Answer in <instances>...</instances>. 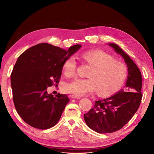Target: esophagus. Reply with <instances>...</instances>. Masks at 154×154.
Masks as SVG:
<instances>
[{"label": "esophagus", "instance_id": "esophagus-1", "mask_svg": "<svg viewBox=\"0 0 154 154\" xmlns=\"http://www.w3.org/2000/svg\"><path fill=\"white\" fill-rule=\"evenodd\" d=\"M70 97L72 98H75V99H80L81 98L80 96H78L75 95V94H71V95H70Z\"/></svg>", "mask_w": 154, "mask_h": 154}]
</instances>
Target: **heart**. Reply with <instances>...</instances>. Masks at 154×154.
I'll use <instances>...</instances> for the list:
<instances>
[{
	"mask_svg": "<svg viewBox=\"0 0 154 154\" xmlns=\"http://www.w3.org/2000/svg\"><path fill=\"white\" fill-rule=\"evenodd\" d=\"M82 57L92 68L88 73V78H76L68 83L65 86L68 93L81 96L96 90L101 96H109L121 89L128 74L127 66L124 63L100 49L86 51ZM63 71L67 77L75 75L77 62L73 57L65 60Z\"/></svg>",
	"mask_w": 154,
	"mask_h": 154,
	"instance_id": "heart-1",
	"label": "heart"
}]
</instances>
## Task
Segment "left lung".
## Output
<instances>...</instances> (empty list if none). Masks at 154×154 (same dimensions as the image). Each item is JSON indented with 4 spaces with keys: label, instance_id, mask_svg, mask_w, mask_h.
Listing matches in <instances>:
<instances>
[{
    "label": "left lung",
    "instance_id": "8db88e82",
    "mask_svg": "<svg viewBox=\"0 0 154 154\" xmlns=\"http://www.w3.org/2000/svg\"><path fill=\"white\" fill-rule=\"evenodd\" d=\"M126 63V86L110 98L95 101L93 109L84 114L88 126L98 133H110L124 126L137 112L141 101V74L134 61L116 44H109Z\"/></svg>",
    "mask_w": 154,
    "mask_h": 154
}]
</instances>
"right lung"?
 <instances>
[{"label":"right lung","mask_w":154,"mask_h":154,"mask_svg":"<svg viewBox=\"0 0 154 154\" xmlns=\"http://www.w3.org/2000/svg\"><path fill=\"white\" fill-rule=\"evenodd\" d=\"M81 47L68 51L42 43L23 53L11 74L14 106L26 124L38 129L53 127L70 101L66 94H48V87L58 86L64 62Z\"/></svg>","instance_id":"right-lung-1"}]
</instances>
